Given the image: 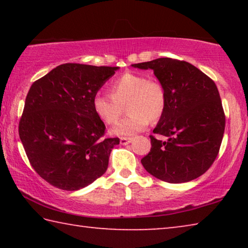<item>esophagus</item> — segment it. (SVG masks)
I'll return each instance as SVG.
<instances>
[{"label": "esophagus", "instance_id": "1", "mask_svg": "<svg viewBox=\"0 0 248 248\" xmlns=\"http://www.w3.org/2000/svg\"><path fill=\"white\" fill-rule=\"evenodd\" d=\"M131 141H132L131 138H121V139H120V144L127 145V144H129Z\"/></svg>", "mask_w": 248, "mask_h": 248}]
</instances>
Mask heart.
Returning <instances> with one entry per match:
<instances>
[{"label": "heart", "mask_w": 248, "mask_h": 248, "mask_svg": "<svg viewBox=\"0 0 248 248\" xmlns=\"http://www.w3.org/2000/svg\"><path fill=\"white\" fill-rule=\"evenodd\" d=\"M111 94L96 92L92 99L94 114L105 124H115L128 100L129 116L110 130L117 137H131L148 127L150 119L158 120L164 115L167 97L161 83L149 79L141 73L127 72L117 78L110 85Z\"/></svg>", "instance_id": "b5f03b06"}]
</instances>
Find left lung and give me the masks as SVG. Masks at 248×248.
Listing matches in <instances>:
<instances>
[{"instance_id": "1", "label": "left lung", "mask_w": 248, "mask_h": 248, "mask_svg": "<svg viewBox=\"0 0 248 248\" xmlns=\"http://www.w3.org/2000/svg\"><path fill=\"white\" fill-rule=\"evenodd\" d=\"M153 70L166 92L164 115L151 136L150 153L141 159L145 170L171 184L187 183L208 170L219 153L225 116L219 91L211 78L186 61L158 58L131 64Z\"/></svg>"}]
</instances>
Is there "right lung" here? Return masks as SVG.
I'll return each instance as SVG.
<instances>
[{
  "label": "right lung",
  "mask_w": 248,
  "mask_h": 248,
  "mask_svg": "<svg viewBox=\"0 0 248 248\" xmlns=\"http://www.w3.org/2000/svg\"><path fill=\"white\" fill-rule=\"evenodd\" d=\"M117 70L61 64L29 90L19 138L33 170L52 186L78 190L106 171L119 139H102L106 127L94 114L92 99Z\"/></svg>",
  "instance_id": "add662e5"
}]
</instances>
